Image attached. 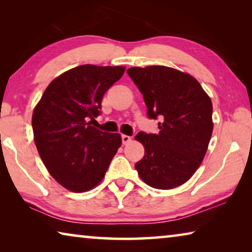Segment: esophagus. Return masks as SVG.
Wrapping results in <instances>:
<instances>
[{"mask_svg": "<svg viewBox=\"0 0 252 252\" xmlns=\"http://www.w3.org/2000/svg\"><path fill=\"white\" fill-rule=\"evenodd\" d=\"M131 141H132V138H131V136H129V135H126V134H123V135H122V143L125 144V146H126V144H129Z\"/></svg>", "mask_w": 252, "mask_h": 252, "instance_id": "obj_1", "label": "esophagus"}]
</instances>
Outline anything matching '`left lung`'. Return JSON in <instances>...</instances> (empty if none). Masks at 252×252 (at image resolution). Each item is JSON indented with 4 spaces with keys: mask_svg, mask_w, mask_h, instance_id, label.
Returning <instances> with one entry per match:
<instances>
[{
    "mask_svg": "<svg viewBox=\"0 0 252 252\" xmlns=\"http://www.w3.org/2000/svg\"><path fill=\"white\" fill-rule=\"evenodd\" d=\"M126 73L143 94L151 119L160 117V132H140L144 157L135 163L141 180L156 189L183 185L201 164L210 142L212 102L189 73L163 65L130 67Z\"/></svg>",
    "mask_w": 252,
    "mask_h": 252,
    "instance_id": "obj_1",
    "label": "left lung"
}]
</instances>
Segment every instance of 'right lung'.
Wrapping results in <instances>:
<instances>
[{"label":"right lung","instance_id":"1","mask_svg":"<svg viewBox=\"0 0 252 252\" xmlns=\"http://www.w3.org/2000/svg\"><path fill=\"white\" fill-rule=\"evenodd\" d=\"M125 71V66H75L48 85L33 110L37 151L49 173L66 190L95 188L121 147L120 134L99 131L89 120L99 116L104 93Z\"/></svg>","mask_w":252,"mask_h":252}]
</instances>
